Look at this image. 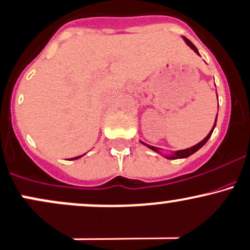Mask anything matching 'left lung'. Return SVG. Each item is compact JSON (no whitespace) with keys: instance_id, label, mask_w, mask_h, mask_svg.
<instances>
[{"instance_id":"left-lung-1","label":"left lung","mask_w":250,"mask_h":250,"mask_svg":"<svg viewBox=\"0 0 250 250\" xmlns=\"http://www.w3.org/2000/svg\"><path fill=\"white\" fill-rule=\"evenodd\" d=\"M183 39H184V41H185L186 43H188V46H190V47H191L192 49H193V51L196 52V53L198 54V56H201V54H199L198 49H197L196 46H194L193 43H192L191 41L188 39V38L183 37ZM217 100H218V97H217ZM216 121H217V116H216L215 123H213V125H212V129H211V130H210V133L208 134V135H207V138H204V139H203L201 142H198V144H197V145H194V146H192V147H190V148H186V149L175 150V152H171V153H168V154H165V153H163V152H161V149H160V148H158V147H154V146H149V145L145 144V142H142V141H140V142H141L142 145H145V146H146V147L149 148V149L154 150V152L159 153V154H161V155L164 156V158L168 159V160H175V159H185V158H188V156H190V155L193 154V153H196L197 150H198V149H201V148H202L203 146H204L205 144H207V142H208V140L210 139L211 134H212L213 129H215V127H216Z\"/></svg>"}]
</instances>
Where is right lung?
Segmentation results:
<instances>
[{
    "mask_svg": "<svg viewBox=\"0 0 250 250\" xmlns=\"http://www.w3.org/2000/svg\"><path fill=\"white\" fill-rule=\"evenodd\" d=\"M83 155H84V154H83ZM83 155H79V156H75V158H71V159H70V160H77V159L82 158V156H83Z\"/></svg>",
    "mask_w": 250,
    "mask_h": 250,
    "instance_id": "1",
    "label": "right lung"
}]
</instances>
